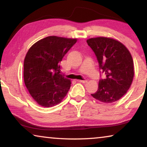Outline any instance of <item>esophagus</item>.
Returning a JSON list of instances; mask_svg holds the SVG:
<instances>
[{"label":"esophagus","mask_w":147,"mask_h":147,"mask_svg":"<svg viewBox=\"0 0 147 147\" xmlns=\"http://www.w3.org/2000/svg\"><path fill=\"white\" fill-rule=\"evenodd\" d=\"M77 82H81V83H84V84H86L87 83V80H76Z\"/></svg>","instance_id":"1"}]
</instances>
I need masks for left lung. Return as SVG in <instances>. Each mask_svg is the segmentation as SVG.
<instances>
[{
  "label": "left lung",
  "instance_id": "1",
  "mask_svg": "<svg viewBox=\"0 0 147 147\" xmlns=\"http://www.w3.org/2000/svg\"><path fill=\"white\" fill-rule=\"evenodd\" d=\"M87 43L95 54L100 73L105 75L99 80L98 90L91 96L104 103L117 101L133 80L134 62L130 52L121 42L109 38H91Z\"/></svg>",
  "mask_w": 147,
  "mask_h": 147
}]
</instances>
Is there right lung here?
Returning <instances> with one entry per match:
<instances>
[{"label": "right lung", "instance_id": "obj_1", "mask_svg": "<svg viewBox=\"0 0 147 147\" xmlns=\"http://www.w3.org/2000/svg\"><path fill=\"white\" fill-rule=\"evenodd\" d=\"M76 39L49 36L34 44L24 61V81L35 101L43 107L60 103L71 87L70 80L60 74L63 56Z\"/></svg>", "mask_w": 147, "mask_h": 147}]
</instances>
